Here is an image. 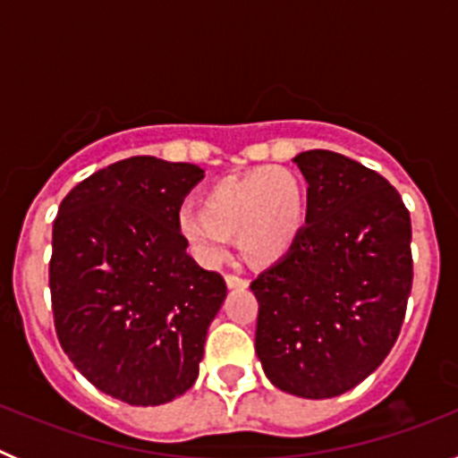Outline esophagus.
I'll use <instances>...</instances> for the list:
<instances>
[{
	"label": "esophagus",
	"mask_w": 458,
	"mask_h": 458,
	"mask_svg": "<svg viewBox=\"0 0 458 458\" xmlns=\"http://www.w3.org/2000/svg\"><path fill=\"white\" fill-rule=\"evenodd\" d=\"M225 282H226V286H229V289H248V279L245 277H241V275H225Z\"/></svg>",
	"instance_id": "1"
}]
</instances>
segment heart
<instances>
[{
    "mask_svg": "<svg viewBox=\"0 0 458 458\" xmlns=\"http://www.w3.org/2000/svg\"><path fill=\"white\" fill-rule=\"evenodd\" d=\"M310 216L307 188L284 167H259L222 179L201 194V208H183L176 226L204 266L225 259L229 238L252 266H273L302 236Z\"/></svg>",
    "mask_w": 458,
    "mask_h": 458,
    "instance_id": "heart-1",
    "label": "heart"
}]
</instances>
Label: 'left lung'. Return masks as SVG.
Here are the masks:
<instances>
[{
    "instance_id": "obj_1",
    "label": "left lung",
    "mask_w": 458,
    "mask_h": 458,
    "mask_svg": "<svg viewBox=\"0 0 458 458\" xmlns=\"http://www.w3.org/2000/svg\"><path fill=\"white\" fill-rule=\"evenodd\" d=\"M310 216L289 254L254 279L257 349L275 387L349 392L387 358L412 286L411 216L380 174L333 151L293 157Z\"/></svg>"
}]
</instances>
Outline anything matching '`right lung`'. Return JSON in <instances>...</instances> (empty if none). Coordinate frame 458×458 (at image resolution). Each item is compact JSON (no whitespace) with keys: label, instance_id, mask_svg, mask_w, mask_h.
I'll return each instance as SVG.
<instances>
[{"label":"right lung","instance_id":"1","mask_svg":"<svg viewBox=\"0 0 458 458\" xmlns=\"http://www.w3.org/2000/svg\"><path fill=\"white\" fill-rule=\"evenodd\" d=\"M204 169L135 156L78 183L52 226L56 337L80 374L131 406L194 386L222 275L188 252L176 217Z\"/></svg>","mask_w":458,"mask_h":458}]
</instances>
